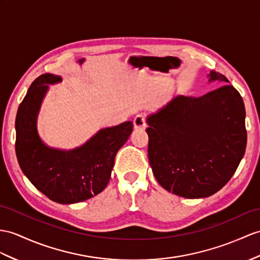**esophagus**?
Wrapping results in <instances>:
<instances>
[{
	"label": "esophagus",
	"mask_w": 260,
	"mask_h": 260,
	"mask_svg": "<svg viewBox=\"0 0 260 260\" xmlns=\"http://www.w3.org/2000/svg\"><path fill=\"white\" fill-rule=\"evenodd\" d=\"M134 125H135V129L137 130L144 129L145 125H147V123H145V117L143 115L137 116L134 120Z\"/></svg>",
	"instance_id": "esophagus-1"
}]
</instances>
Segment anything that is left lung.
<instances>
[{"label":"left lung","mask_w":260,"mask_h":260,"mask_svg":"<svg viewBox=\"0 0 260 260\" xmlns=\"http://www.w3.org/2000/svg\"><path fill=\"white\" fill-rule=\"evenodd\" d=\"M208 77L220 86L200 97L176 96L147 118L152 172L163 188L186 199L219 191L246 150L242 96L224 75Z\"/></svg>","instance_id":"obj_1"}]
</instances>
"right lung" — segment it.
<instances>
[{
    "label": "right lung",
    "mask_w": 260,
    "mask_h": 260,
    "mask_svg": "<svg viewBox=\"0 0 260 260\" xmlns=\"http://www.w3.org/2000/svg\"><path fill=\"white\" fill-rule=\"evenodd\" d=\"M59 81V76L45 74L28 88L16 113L15 152L23 173L39 191L56 203L73 204L104 191L117 152L129 139L134 123L101 129L73 150L47 147L37 132V116L48 85Z\"/></svg>",
    "instance_id": "1"
}]
</instances>
